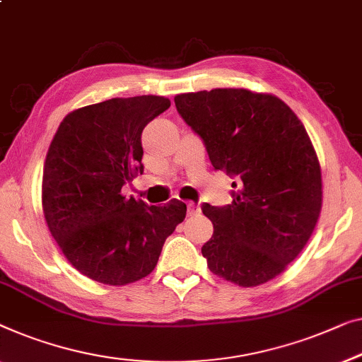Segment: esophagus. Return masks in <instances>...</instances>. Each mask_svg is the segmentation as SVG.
Instances as JSON below:
<instances>
[{"mask_svg": "<svg viewBox=\"0 0 362 362\" xmlns=\"http://www.w3.org/2000/svg\"><path fill=\"white\" fill-rule=\"evenodd\" d=\"M199 212H201L199 206H196L194 202H187V216H197Z\"/></svg>", "mask_w": 362, "mask_h": 362, "instance_id": "obj_1", "label": "esophagus"}]
</instances>
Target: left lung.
<instances>
[{
  "label": "left lung",
  "instance_id": "left-lung-1",
  "mask_svg": "<svg viewBox=\"0 0 362 362\" xmlns=\"http://www.w3.org/2000/svg\"><path fill=\"white\" fill-rule=\"evenodd\" d=\"M177 112L211 163L237 180L233 202L202 204L214 235L202 256L242 287L281 274L303 250L322 209V173L305 127L279 98L235 88L177 94Z\"/></svg>",
  "mask_w": 362,
  "mask_h": 362
}]
</instances>
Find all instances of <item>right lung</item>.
<instances>
[{
	"label": "right lung",
	"mask_w": 362,
	"mask_h": 362,
	"mask_svg": "<svg viewBox=\"0 0 362 362\" xmlns=\"http://www.w3.org/2000/svg\"><path fill=\"white\" fill-rule=\"evenodd\" d=\"M171 106L163 96L114 98L62 120L47 151L42 207L66 259L93 281L125 286L148 276L186 204L146 206L120 191L144 173L145 125Z\"/></svg>",
	"instance_id": "1"
}]
</instances>
